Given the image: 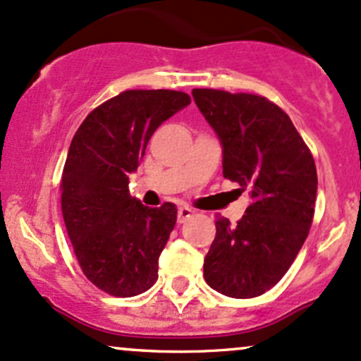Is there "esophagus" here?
I'll return each instance as SVG.
<instances>
[{
    "mask_svg": "<svg viewBox=\"0 0 361 361\" xmlns=\"http://www.w3.org/2000/svg\"><path fill=\"white\" fill-rule=\"evenodd\" d=\"M194 212L191 208H188V206H180L179 212H177V221L179 224H184V221H188L189 218H192Z\"/></svg>",
    "mask_w": 361,
    "mask_h": 361,
    "instance_id": "obj_1",
    "label": "esophagus"
}]
</instances>
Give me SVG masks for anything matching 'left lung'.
Instances as JSON below:
<instances>
[{"label":"left lung","instance_id":"obj_1","mask_svg":"<svg viewBox=\"0 0 361 361\" xmlns=\"http://www.w3.org/2000/svg\"><path fill=\"white\" fill-rule=\"evenodd\" d=\"M192 97L220 140L224 176L252 197L237 225L216 220L204 279L226 297H259L285 276L309 235L314 159L290 117L264 97L212 88H194Z\"/></svg>","mask_w":361,"mask_h":361}]
</instances>
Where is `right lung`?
<instances>
[{
    "label": "right lung",
    "mask_w": 361,
    "mask_h": 361,
    "mask_svg": "<svg viewBox=\"0 0 361 361\" xmlns=\"http://www.w3.org/2000/svg\"><path fill=\"white\" fill-rule=\"evenodd\" d=\"M189 104L184 92L126 90L93 109L73 136L61 208L85 276L105 293L135 297L159 278L177 208L141 204L129 196V176L157 128Z\"/></svg>",
    "instance_id": "1"
}]
</instances>
